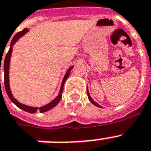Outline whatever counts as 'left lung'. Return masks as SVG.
Listing matches in <instances>:
<instances>
[{
	"label": "left lung",
	"instance_id": "obj_1",
	"mask_svg": "<svg viewBox=\"0 0 151 151\" xmlns=\"http://www.w3.org/2000/svg\"><path fill=\"white\" fill-rule=\"evenodd\" d=\"M87 94H88V99H89L90 102H91L92 104H94L95 106H98V107L103 108V106H101L99 104H98L97 103H96V102H95V101L92 99V97H91V96H90V94H89V92H88V87H87Z\"/></svg>",
	"mask_w": 151,
	"mask_h": 151
}]
</instances>
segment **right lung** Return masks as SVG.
I'll return each mask as SVG.
<instances>
[{
	"label": "right lung",
	"instance_id": "right-lung-1",
	"mask_svg": "<svg viewBox=\"0 0 151 151\" xmlns=\"http://www.w3.org/2000/svg\"><path fill=\"white\" fill-rule=\"evenodd\" d=\"M29 31V29L27 28H25L24 29H22V31L19 32L17 34H15L14 37L12 38V41H11L10 44V48H9V50H8V53L6 55L5 59H4V87H5V90L7 94H8L9 99H11V101L12 102L15 106H17L18 107L22 109V110H24L26 112L30 113V114H34L36 113L37 111H40L41 113L46 112V111H48L50 110L51 109H52L53 107H55V106L59 103V102L60 101L62 98V95H63V86L64 83L66 81V80L68 78L69 75L70 74L71 70L73 69V66H70V68L67 70L66 73H65V75L63 77V81H62L61 87H60V90H59V92L58 96H57L52 101H51L50 103H48V104H46L45 106H42L41 107H35V106H30L25 105V104H22V103H19L17 99H15V98L13 96L12 93V91L10 89V85H9V67H10V60H11V55H12V47L13 45H15V42L20 38L22 37L23 35L27 34V32ZM0 71H1V66H0Z\"/></svg>",
	"mask_w": 151,
	"mask_h": 151
}]
</instances>
